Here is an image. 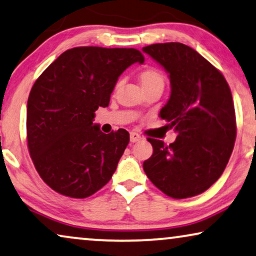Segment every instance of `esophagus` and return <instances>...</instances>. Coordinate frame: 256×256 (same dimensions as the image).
<instances>
[{
  "label": "esophagus",
  "mask_w": 256,
  "mask_h": 256,
  "mask_svg": "<svg viewBox=\"0 0 256 256\" xmlns=\"http://www.w3.org/2000/svg\"><path fill=\"white\" fill-rule=\"evenodd\" d=\"M142 139V136L138 134L137 132H131L130 134V140L131 142H137Z\"/></svg>",
  "instance_id": "1"
}]
</instances>
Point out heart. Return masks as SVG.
<instances>
[{
    "label": "heart",
    "mask_w": 256,
    "mask_h": 256,
    "mask_svg": "<svg viewBox=\"0 0 256 256\" xmlns=\"http://www.w3.org/2000/svg\"><path fill=\"white\" fill-rule=\"evenodd\" d=\"M139 80L142 85V88H162L165 86L166 77L162 71L156 68H146V69L142 70L139 72ZM122 80H119L114 85V90L120 86Z\"/></svg>",
    "instance_id": "obj_1"
}]
</instances>
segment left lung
Segmentation results:
<instances>
[{
	"mask_svg": "<svg viewBox=\"0 0 256 256\" xmlns=\"http://www.w3.org/2000/svg\"><path fill=\"white\" fill-rule=\"evenodd\" d=\"M142 51L170 74L171 96L160 117L178 134L170 145L148 138L153 154L142 168L166 196H196L220 178L233 152L236 120L230 85L216 66L182 43L151 44Z\"/></svg>",
	"mask_w": 256,
	"mask_h": 256,
	"instance_id": "1",
	"label": "left lung"
}]
</instances>
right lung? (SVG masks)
Segmentation results:
<instances>
[{
    "label": "right lung",
    "mask_w": 256,
    "mask_h": 256,
    "mask_svg": "<svg viewBox=\"0 0 256 256\" xmlns=\"http://www.w3.org/2000/svg\"><path fill=\"white\" fill-rule=\"evenodd\" d=\"M134 48L77 46L37 78L26 106V142L36 171L62 196L84 199L106 185L130 142L124 128L105 134L94 125L118 77L136 62Z\"/></svg>",
    "instance_id": "1"
}]
</instances>
